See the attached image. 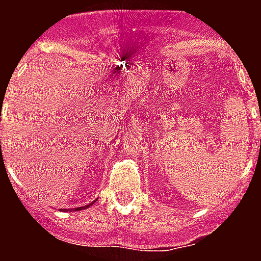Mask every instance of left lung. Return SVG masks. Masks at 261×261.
Segmentation results:
<instances>
[{
	"label": "left lung",
	"mask_w": 261,
	"mask_h": 261,
	"mask_svg": "<svg viewBox=\"0 0 261 261\" xmlns=\"http://www.w3.org/2000/svg\"><path fill=\"white\" fill-rule=\"evenodd\" d=\"M260 120H261V111H260Z\"/></svg>",
	"instance_id": "8db88e82"
}]
</instances>
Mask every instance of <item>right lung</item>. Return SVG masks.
Here are the masks:
<instances>
[{"mask_svg":"<svg viewBox=\"0 0 261 261\" xmlns=\"http://www.w3.org/2000/svg\"><path fill=\"white\" fill-rule=\"evenodd\" d=\"M0 122H1V116H0ZM90 204H93V203H90ZM90 204H88V206H84V207H75V208H73L74 211H79V210H85L87 207H89ZM71 211V210H70Z\"/></svg>","mask_w":261,"mask_h":261,"instance_id":"1","label":"right lung"}]
</instances>
